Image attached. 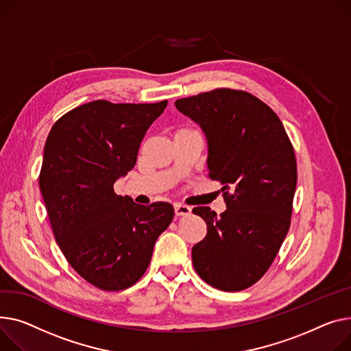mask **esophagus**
I'll return each instance as SVG.
<instances>
[{"label": "esophagus", "instance_id": "34e87169", "mask_svg": "<svg viewBox=\"0 0 351 351\" xmlns=\"http://www.w3.org/2000/svg\"><path fill=\"white\" fill-rule=\"evenodd\" d=\"M173 207H175V215L176 216H189L192 213V208L189 206H186V204L175 203Z\"/></svg>", "mask_w": 351, "mask_h": 351}]
</instances>
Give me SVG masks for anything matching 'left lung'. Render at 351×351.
Returning a JSON list of instances; mask_svg holds the SVG:
<instances>
[{
    "mask_svg": "<svg viewBox=\"0 0 351 351\" xmlns=\"http://www.w3.org/2000/svg\"><path fill=\"white\" fill-rule=\"evenodd\" d=\"M175 107L202 128L208 176L224 184L227 204L220 216L207 206L193 208L207 224L192 248L193 267L208 285L243 291L267 272L289 230L293 148L278 115L250 93L217 88Z\"/></svg>",
    "mask_w": 351,
    "mask_h": 351,
    "instance_id": "obj_1",
    "label": "left lung"
}]
</instances>
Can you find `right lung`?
I'll use <instances>...</instances> for the list:
<instances>
[{
	"label": "right lung",
	"instance_id": "obj_1",
	"mask_svg": "<svg viewBox=\"0 0 351 351\" xmlns=\"http://www.w3.org/2000/svg\"><path fill=\"white\" fill-rule=\"evenodd\" d=\"M167 106L96 100L64 114L46 139L39 189L56 243L100 289L134 285L173 219L172 204H136L112 188L135 167L139 144Z\"/></svg>",
	"mask_w": 351,
	"mask_h": 351
}]
</instances>
